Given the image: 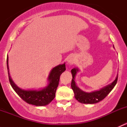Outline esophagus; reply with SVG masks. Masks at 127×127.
Returning <instances> with one entry per match:
<instances>
[{"instance_id": "obj_1", "label": "esophagus", "mask_w": 127, "mask_h": 127, "mask_svg": "<svg viewBox=\"0 0 127 127\" xmlns=\"http://www.w3.org/2000/svg\"><path fill=\"white\" fill-rule=\"evenodd\" d=\"M68 62H69V63L72 64L73 63H74V60H73V59L70 58V59H69V60H68Z\"/></svg>"}]
</instances>
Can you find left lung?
I'll list each match as a JSON object with an SVG mask.
<instances>
[{
  "instance_id": "obj_1",
  "label": "left lung",
  "mask_w": 127,
  "mask_h": 127,
  "mask_svg": "<svg viewBox=\"0 0 127 127\" xmlns=\"http://www.w3.org/2000/svg\"><path fill=\"white\" fill-rule=\"evenodd\" d=\"M78 69L76 68H74L71 70L72 74L71 88L74 93L75 99L80 103L84 104H95L103 100L113 89L116 84H117V79H118V75H117L116 80L111 85H107V87L102 88L99 91H96V92H93L91 93H86V92L80 90L75 85L74 77Z\"/></svg>"
}]
</instances>
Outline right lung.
<instances>
[{
	"label": "right lung",
	"instance_id": "obj_1",
	"mask_svg": "<svg viewBox=\"0 0 127 127\" xmlns=\"http://www.w3.org/2000/svg\"><path fill=\"white\" fill-rule=\"evenodd\" d=\"M8 56L7 59V69L8 70ZM66 70L65 64H60L53 69L50 74L48 80L50 84L47 87L41 90H24L18 87L13 83L8 71L9 82L10 85L23 100L29 104L42 106L48 104L55 97L56 89L58 86L61 74Z\"/></svg>",
	"mask_w": 127,
	"mask_h": 127
}]
</instances>
